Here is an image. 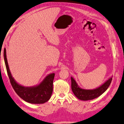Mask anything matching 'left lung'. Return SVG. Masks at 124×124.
Masks as SVG:
<instances>
[{"label":"left lung","mask_w":124,"mask_h":124,"mask_svg":"<svg viewBox=\"0 0 124 124\" xmlns=\"http://www.w3.org/2000/svg\"><path fill=\"white\" fill-rule=\"evenodd\" d=\"M71 88L74 95L81 101H90L99 97L103 94L109 87L112 80V77L99 87L93 89H85L78 85L75 79L71 77Z\"/></svg>","instance_id":"1"}]
</instances>
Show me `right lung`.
I'll return each mask as SVG.
<instances>
[{"mask_svg":"<svg viewBox=\"0 0 124 124\" xmlns=\"http://www.w3.org/2000/svg\"><path fill=\"white\" fill-rule=\"evenodd\" d=\"M4 58L11 85L21 99L31 104H44L50 99L53 92L54 73L46 76L42 81L37 85L32 87H25L17 83L11 75L8 63L5 48L4 50Z\"/></svg>","mask_w":124,"mask_h":124,"instance_id":"obj_1","label":"right lung"}]
</instances>
